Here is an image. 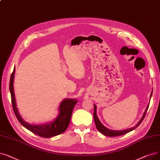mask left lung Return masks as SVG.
Wrapping results in <instances>:
<instances>
[{
  "mask_svg": "<svg viewBox=\"0 0 160 160\" xmlns=\"http://www.w3.org/2000/svg\"><path fill=\"white\" fill-rule=\"evenodd\" d=\"M152 91L151 92V94H150V100L151 99L152 97ZM149 104H148V105L147 107V108H146L145 109V111L144 112L142 116V118H141V120L138 121V122L135 125V126L133 128H129V129H123V130H112V129H108L107 128H106L105 126H104L102 123L100 122V120H99L98 117H97V107H96V105H94V112H93V117H94V121H95V126H96V128L97 129H98V131L100 132L101 133H102V135H106V136H108V137H116V136H120V135H124V134H126L128 133H129V132L133 131V129H135V128H137L139 125L141 124V123L142 122L143 119L145 117V115H146V113H147V111L148 108V107H149Z\"/></svg>",
  "mask_w": 160,
  "mask_h": 160,
  "instance_id": "8db88e82",
  "label": "left lung"
}]
</instances>
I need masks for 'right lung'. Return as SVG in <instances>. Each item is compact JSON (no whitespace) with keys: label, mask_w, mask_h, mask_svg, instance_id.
<instances>
[{"label":"right lung","mask_w":160,"mask_h":160,"mask_svg":"<svg viewBox=\"0 0 160 160\" xmlns=\"http://www.w3.org/2000/svg\"><path fill=\"white\" fill-rule=\"evenodd\" d=\"M16 68H13V72L11 75L10 81V92L11 94L12 107L16 116L20 123L26 129L31 131L32 133L36 134L40 137L49 138L54 136H57L63 133L67 129L68 124L70 123L71 115L74 107L78 101L76 99H65L59 104L58 108L59 114L55 118L46 123L44 124H30L24 121L21 116L18 108L16 97L13 90V81H14Z\"/></svg>","instance_id":"obj_1"}]
</instances>
